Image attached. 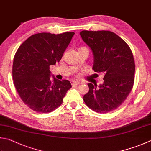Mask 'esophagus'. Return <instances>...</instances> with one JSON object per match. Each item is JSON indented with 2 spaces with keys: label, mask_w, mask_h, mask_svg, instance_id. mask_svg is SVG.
<instances>
[{
  "label": "esophagus",
  "mask_w": 151,
  "mask_h": 151,
  "mask_svg": "<svg viewBox=\"0 0 151 151\" xmlns=\"http://www.w3.org/2000/svg\"><path fill=\"white\" fill-rule=\"evenodd\" d=\"M79 82L77 81H71V84H72V85H79Z\"/></svg>",
  "instance_id": "1"
}]
</instances>
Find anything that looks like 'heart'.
Masks as SVG:
<instances>
[{
  "mask_svg": "<svg viewBox=\"0 0 151 151\" xmlns=\"http://www.w3.org/2000/svg\"><path fill=\"white\" fill-rule=\"evenodd\" d=\"M88 50L86 47H80L79 48V50Z\"/></svg>",
  "mask_w": 151,
  "mask_h": 151,
  "instance_id": "b5f03b06",
  "label": "heart"
}]
</instances>
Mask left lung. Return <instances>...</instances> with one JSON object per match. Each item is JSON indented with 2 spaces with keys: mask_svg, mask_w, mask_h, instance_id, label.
Returning a JSON list of instances; mask_svg holds the SVG:
<instances>
[{
  "mask_svg": "<svg viewBox=\"0 0 151 151\" xmlns=\"http://www.w3.org/2000/svg\"><path fill=\"white\" fill-rule=\"evenodd\" d=\"M80 35L93 54V70L104 74L97 87L88 83L83 96L87 106L99 113L117 109L129 95L134 83L135 62L132 50L123 39L109 31H82Z\"/></svg>",
  "mask_w": 151,
  "mask_h": 151,
  "instance_id": "8db88e82",
  "label": "left lung"
}]
</instances>
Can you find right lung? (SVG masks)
<instances>
[{
    "label": "right lung",
    "instance_id": "1",
    "mask_svg": "<svg viewBox=\"0 0 151 151\" xmlns=\"http://www.w3.org/2000/svg\"><path fill=\"white\" fill-rule=\"evenodd\" d=\"M74 34L37 33L16 51L12 66L14 86L22 101L35 112L47 113L57 109L72 87L68 80L51 78L50 66L60 62Z\"/></svg>",
    "mask_w": 151,
    "mask_h": 151
}]
</instances>
